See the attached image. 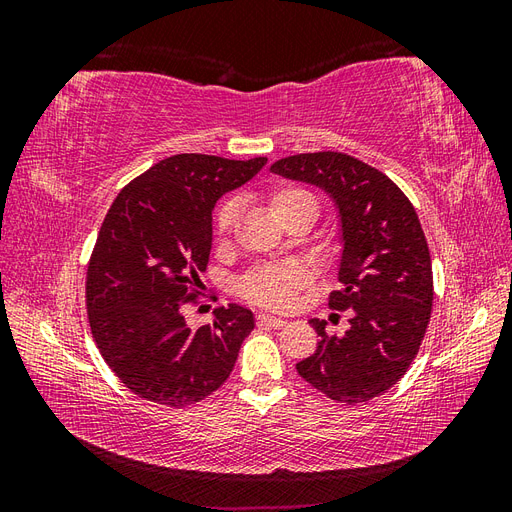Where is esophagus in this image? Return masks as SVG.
Masks as SVG:
<instances>
[{
    "instance_id": "1",
    "label": "esophagus",
    "mask_w": 512,
    "mask_h": 512,
    "mask_svg": "<svg viewBox=\"0 0 512 512\" xmlns=\"http://www.w3.org/2000/svg\"><path fill=\"white\" fill-rule=\"evenodd\" d=\"M256 322L260 324V327H271V329H282V327H286V320L275 318V316H271V314H258V316H256Z\"/></svg>"
}]
</instances>
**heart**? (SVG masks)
Returning <instances> with one entry per match:
<instances>
[{"label":"heart","mask_w":512,"mask_h":512,"mask_svg":"<svg viewBox=\"0 0 512 512\" xmlns=\"http://www.w3.org/2000/svg\"><path fill=\"white\" fill-rule=\"evenodd\" d=\"M271 209L275 218L284 222L290 218L292 213L299 209H314L318 213V205L314 196L297 185H282V188H275L269 196ZM239 218V198L230 196L224 198L222 203L215 209L213 215V230L218 239H228L232 228H235ZM309 271L299 265V262H288V265H269L252 271L245 277L241 286L243 297L256 305L269 307V309H288L292 307L294 299H297V292L307 284Z\"/></svg>","instance_id":"obj_1"}]
</instances>
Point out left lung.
<instances>
[{"label": "left lung", "instance_id": "1", "mask_svg": "<svg viewBox=\"0 0 512 512\" xmlns=\"http://www.w3.org/2000/svg\"><path fill=\"white\" fill-rule=\"evenodd\" d=\"M273 173L327 190L342 213V288L329 307L350 312V329L329 335L297 363L299 376L337 404L359 406L406 376L429 327L433 271L425 232L410 198L382 170L339 151L297 153Z\"/></svg>", "mask_w": 512, "mask_h": 512}]
</instances>
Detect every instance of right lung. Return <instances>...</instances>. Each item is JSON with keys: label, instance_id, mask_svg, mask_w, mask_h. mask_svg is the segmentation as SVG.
Masks as SVG:
<instances>
[{"label": "right lung", "instance_id": "obj_1", "mask_svg": "<svg viewBox=\"0 0 512 512\" xmlns=\"http://www.w3.org/2000/svg\"><path fill=\"white\" fill-rule=\"evenodd\" d=\"M265 164L179 153L113 200L87 265L85 303L102 359L134 395L179 410L228 380L254 314L230 303L192 331L183 309L203 294L215 200Z\"/></svg>", "mask_w": 512, "mask_h": 512}]
</instances>
